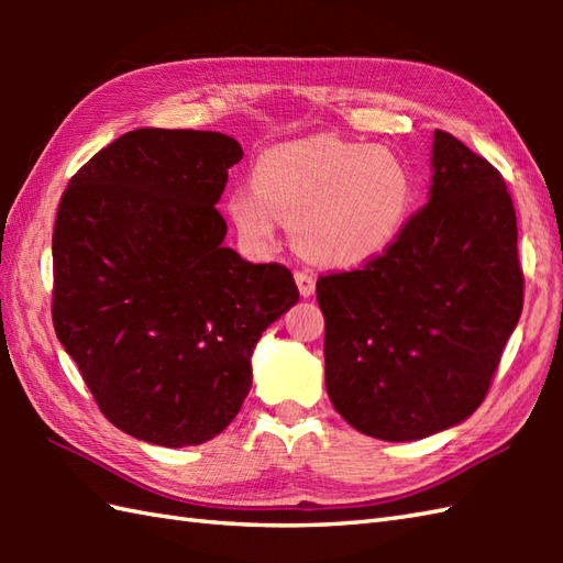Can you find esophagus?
<instances>
[{
	"mask_svg": "<svg viewBox=\"0 0 563 563\" xmlns=\"http://www.w3.org/2000/svg\"><path fill=\"white\" fill-rule=\"evenodd\" d=\"M295 283H297V288H300L302 297H312L314 290H317V278H314L312 271H297Z\"/></svg>",
	"mask_w": 563,
	"mask_h": 563,
	"instance_id": "esophagus-1",
	"label": "esophagus"
}]
</instances>
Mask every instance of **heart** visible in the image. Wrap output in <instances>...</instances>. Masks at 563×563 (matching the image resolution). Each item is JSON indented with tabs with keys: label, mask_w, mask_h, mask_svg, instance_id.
<instances>
[{
	"label": "heart",
	"mask_w": 563,
	"mask_h": 563,
	"mask_svg": "<svg viewBox=\"0 0 563 563\" xmlns=\"http://www.w3.org/2000/svg\"><path fill=\"white\" fill-rule=\"evenodd\" d=\"M251 188L227 212L251 244L268 246L278 218L307 258L355 266L382 254L411 218L416 184L397 152L369 142L314 135L258 154Z\"/></svg>",
	"instance_id": "heart-1"
}]
</instances>
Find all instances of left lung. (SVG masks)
Instances as JSON below:
<instances>
[{
    "label": "left lung",
    "instance_id": "1",
    "mask_svg": "<svg viewBox=\"0 0 563 563\" xmlns=\"http://www.w3.org/2000/svg\"><path fill=\"white\" fill-rule=\"evenodd\" d=\"M430 169L426 208L385 254L317 280L329 399L387 442L435 435L479 409L522 312L504 178L442 130Z\"/></svg>",
    "mask_w": 563,
    "mask_h": 563
}]
</instances>
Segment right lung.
Listing matches in <instances>:
<instances>
[{"label":"right lung","instance_id":"add662e5","mask_svg":"<svg viewBox=\"0 0 563 563\" xmlns=\"http://www.w3.org/2000/svg\"><path fill=\"white\" fill-rule=\"evenodd\" d=\"M242 145L140 128L71 176L53 232V324L99 409L162 448L220 435L261 333L300 300L280 263L224 246L214 210Z\"/></svg>","mask_w":563,"mask_h":563}]
</instances>
